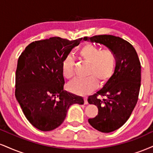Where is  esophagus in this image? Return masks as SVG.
<instances>
[{
	"label": "esophagus",
	"instance_id": "34e87169",
	"mask_svg": "<svg viewBox=\"0 0 153 153\" xmlns=\"http://www.w3.org/2000/svg\"><path fill=\"white\" fill-rule=\"evenodd\" d=\"M84 99V104L85 105H87L88 104V97H83Z\"/></svg>",
	"mask_w": 153,
	"mask_h": 153
}]
</instances>
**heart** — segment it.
<instances>
[{"label":"heart","instance_id":"1","mask_svg":"<svg viewBox=\"0 0 153 153\" xmlns=\"http://www.w3.org/2000/svg\"><path fill=\"white\" fill-rule=\"evenodd\" d=\"M78 56L83 61L89 63L87 75L85 78H76L70 82L68 90L72 93L83 95L91 93L100 85L108 82L113 76L116 70L117 57L110 49L101 50L100 48L88 43L78 51ZM75 60L67 56L62 63V73L65 78L70 79L75 74Z\"/></svg>","mask_w":153,"mask_h":153}]
</instances>
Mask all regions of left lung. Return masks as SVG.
<instances>
[{
  "label": "left lung",
  "mask_w": 153,
  "mask_h": 153,
  "mask_svg": "<svg viewBox=\"0 0 153 153\" xmlns=\"http://www.w3.org/2000/svg\"><path fill=\"white\" fill-rule=\"evenodd\" d=\"M84 40L102 44L116 55L113 76L88 99L89 104L98 108L97 116L88 119L91 126L102 132H113L126 123L137 104L141 82L140 62L133 46L120 37L99 35Z\"/></svg>",
  "instance_id": "obj_1"
}]
</instances>
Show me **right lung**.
<instances>
[{
	"label": "right lung",
	"mask_w": 153,
	"mask_h": 153,
	"mask_svg": "<svg viewBox=\"0 0 153 153\" xmlns=\"http://www.w3.org/2000/svg\"><path fill=\"white\" fill-rule=\"evenodd\" d=\"M82 38L60 37L29 44L18 60L15 95L27 120L42 131L62 124L69 107L82 105V97L63 91L62 63ZM85 39V38H84Z\"/></svg>",
	"instance_id": "1"
}]
</instances>
